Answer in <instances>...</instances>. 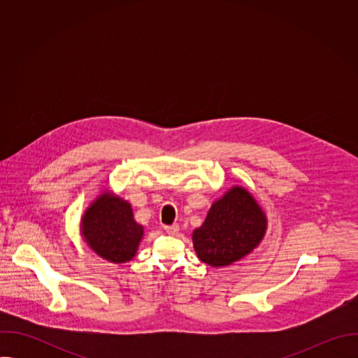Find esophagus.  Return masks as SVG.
<instances>
[{
	"label": "esophagus",
	"instance_id": "34e87169",
	"mask_svg": "<svg viewBox=\"0 0 358 358\" xmlns=\"http://www.w3.org/2000/svg\"><path fill=\"white\" fill-rule=\"evenodd\" d=\"M164 229H166V232H167L169 235H177L178 231H180V227H178L177 224H173V225H166Z\"/></svg>",
	"mask_w": 358,
	"mask_h": 358
}]
</instances>
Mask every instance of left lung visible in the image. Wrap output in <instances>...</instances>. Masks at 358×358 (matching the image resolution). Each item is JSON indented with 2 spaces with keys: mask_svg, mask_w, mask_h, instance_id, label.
Wrapping results in <instances>:
<instances>
[{
  "mask_svg": "<svg viewBox=\"0 0 358 358\" xmlns=\"http://www.w3.org/2000/svg\"><path fill=\"white\" fill-rule=\"evenodd\" d=\"M265 213L242 187H232L215 201L203 224L192 232L196 257L214 268L231 265L262 241Z\"/></svg>",
  "mask_w": 358,
  "mask_h": 358,
  "instance_id": "8db88e82",
  "label": "left lung"
}]
</instances>
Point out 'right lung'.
Here are the masks:
<instances>
[{"mask_svg":"<svg viewBox=\"0 0 358 358\" xmlns=\"http://www.w3.org/2000/svg\"><path fill=\"white\" fill-rule=\"evenodd\" d=\"M82 235L100 258L123 264L136 257L143 227L134 221L127 201L105 192L85 213Z\"/></svg>","mask_w":358,"mask_h":358,"instance_id":"right-lung-1","label":"right lung"}]
</instances>
